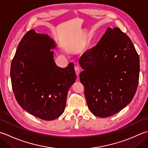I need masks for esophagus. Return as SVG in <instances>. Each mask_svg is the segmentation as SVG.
Wrapping results in <instances>:
<instances>
[{"label": "esophagus", "instance_id": "34e87169", "mask_svg": "<svg viewBox=\"0 0 148 148\" xmlns=\"http://www.w3.org/2000/svg\"><path fill=\"white\" fill-rule=\"evenodd\" d=\"M74 70H75V72H76V74L77 76H79V72H80V70H79V67H78V66H76V67L74 68Z\"/></svg>", "mask_w": 148, "mask_h": 148}]
</instances>
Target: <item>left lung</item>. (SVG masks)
Returning <instances> with one entry per match:
<instances>
[{
  "instance_id": "obj_1",
  "label": "left lung",
  "mask_w": 148,
  "mask_h": 148,
  "mask_svg": "<svg viewBox=\"0 0 148 148\" xmlns=\"http://www.w3.org/2000/svg\"><path fill=\"white\" fill-rule=\"evenodd\" d=\"M79 63L86 103L95 116H112L131 102L138 83L139 57L131 39L119 28H107Z\"/></svg>"
}]
</instances>
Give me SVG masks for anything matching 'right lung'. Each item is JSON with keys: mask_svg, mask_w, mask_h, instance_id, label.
Masks as SVG:
<instances>
[{"mask_svg": "<svg viewBox=\"0 0 148 148\" xmlns=\"http://www.w3.org/2000/svg\"><path fill=\"white\" fill-rule=\"evenodd\" d=\"M47 34L29 31L18 43L11 65V85L19 105L41 119L52 121L65 110L69 88L76 79L73 63L65 68L55 63Z\"/></svg>", "mask_w": 148, "mask_h": 148, "instance_id": "1", "label": "right lung"}]
</instances>
